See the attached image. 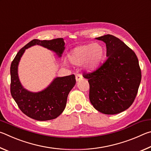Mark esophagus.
Segmentation results:
<instances>
[{
    "label": "esophagus",
    "instance_id": "esophagus-1",
    "mask_svg": "<svg viewBox=\"0 0 151 151\" xmlns=\"http://www.w3.org/2000/svg\"><path fill=\"white\" fill-rule=\"evenodd\" d=\"M82 78H83V75H82L81 74L78 73L77 75H76V81H80L81 79H82Z\"/></svg>",
    "mask_w": 151,
    "mask_h": 151
}]
</instances>
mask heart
<instances>
[{"mask_svg":"<svg viewBox=\"0 0 151 151\" xmlns=\"http://www.w3.org/2000/svg\"><path fill=\"white\" fill-rule=\"evenodd\" d=\"M105 55L103 46L99 44H88L74 48L68 55V58L75 65H81L86 62V67L94 69L101 65Z\"/></svg>","mask_w":151,"mask_h":151,"instance_id":"obj_1","label":"heart"}]
</instances>
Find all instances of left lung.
Instances as JSON below:
<instances>
[{
	"label": "left lung",
	"instance_id": "1",
	"mask_svg": "<svg viewBox=\"0 0 151 151\" xmlns=\"http://www.w3.org/2000/svg\"><path fill=\"white\" fill-rule=\"evenodd\" d=\"M106 43L104 63L90 73H83L90 86L89 99L94 108L106 114H116L133 103L141 81L136 54L119 38L106 35L96 38Z\"/></svg>",
	"mask_w": 151,
	"mask_h": 151
}]
</instances>
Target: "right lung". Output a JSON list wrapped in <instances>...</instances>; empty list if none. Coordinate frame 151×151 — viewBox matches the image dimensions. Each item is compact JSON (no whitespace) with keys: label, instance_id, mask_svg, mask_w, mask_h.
Returning a JSON list of instances; mask_svg holds the SVG:
<instances>
[{"label":"right lung","instance_id":"obj_1","mask_svg":"<svg viewBox=\"0 0 151 151\" xmlns=\"http://www.w3.org/2000/svg\"><path fill=\"white\" fill-rule=\"evenodd\" d=\"M35 45L42 46L57 52L60 57L65 42L63 38L52 40L34 39L22 47L11 65V93L18 106L30 118L40 121L56 119L65 109L67 97L76 83L75 75L56 78L45 90L30 93L22 87L18 76L17 68L20 57L25 49Z\"/></svg>","mask_w":151,"mask_h":151}]
</instances>
